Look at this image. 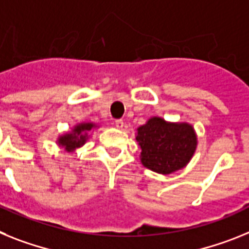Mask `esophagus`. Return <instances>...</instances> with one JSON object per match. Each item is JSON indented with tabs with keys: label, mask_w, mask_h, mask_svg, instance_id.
Returning <instances> with one entry per match:
<instances>
[{
	"label": "esophagus",
	"mask_w": 249,
	"mask_h": 249,
	"mask_svg": "<svg viewBox=\"0 0 249 249\" xmlns=\"http://www.w3.org/2000/svg\"><path fill=\"white\" fill-rule=\"evenodd\" d=\"M115 126L118 127V129H123V127H124V122H123L122 119H118V120H115Z\"/></svg>",
	"instance_id": "esophagus-1"
}]
</instances>
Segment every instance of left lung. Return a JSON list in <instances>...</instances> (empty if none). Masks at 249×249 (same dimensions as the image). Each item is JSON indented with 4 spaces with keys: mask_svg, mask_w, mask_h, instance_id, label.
Instances as JSON below:
<instances>
[{
    "mask_svg": "<svg viewBox=\"0 0 249 249\" xmlns=\"http://www.w3.org/2000/svg\"><path fill=\"white\" fill-rule=\"evenodd\" d=\"M137 142L142 148L140 160L148 169L159 174H170L184 168L193 157L196 137L187 123H166L151 118L138 127Z\"/></svg>",
    "mask_w": 249,
    "mask_h": 249,
    "instance_id": "left-lung-1",
    "label": "left lung"
}]
</instances>
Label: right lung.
<instances>
[{
	"instance_id": "add662e5",
	"label": "right lung",
	"mask_w": 249,
	"mask_h": 249,
	"mask_svg": "<svg viewBox=\"0 0 249 249\" xmlns=\"http://www.w3.org/2000/svg\"><path fill=\"white\" fill-rule=\"evenodd\" d=\"M95 125L92 123H85V124H79L73 127V131L65 134L59 138V145L64 146L68 151H72L73 149L79 148L83 144H85L88 139V131L91 130Z\"/></svg>"
}]
</instances>
